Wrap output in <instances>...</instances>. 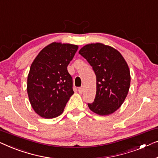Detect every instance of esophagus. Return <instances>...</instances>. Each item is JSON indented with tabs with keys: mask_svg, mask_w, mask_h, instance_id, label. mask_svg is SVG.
I'll return each instance as SVG.
<instances>
[{
	"mask_svg": "<svg viewBox=\"0 0 158 158\" xmlns=\"http://www.w3.org/2000/svg\"><path fill=\"white\" fill-rule=\"evenodd\" d=\"M84 86H81V87H80V88H79V89H78V91H79V94H82V93L84 92Z\"/></svg>",
	"mask_w": 158,
	"mask_h": 158,
	"instance_id": "34e87169",
	"label": "esophagus"
}]
</instances>
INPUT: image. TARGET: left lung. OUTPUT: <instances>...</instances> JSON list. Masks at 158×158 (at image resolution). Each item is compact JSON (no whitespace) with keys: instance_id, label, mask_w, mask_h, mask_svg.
Segmentation results:
<instances>
[{"instance_id":"left-lung-1","label":"left lung","mask_w":158,"mask_h":158,"mask_svg":"<svg viewBox=\"0 0 158 158\" xmlns=\"http://www.w3.org/2000/svg\"><path fill=\"white\" fill-rule=\"evenodd\" d=\"M79 54L87 60L97 77L96 97L89 108L102 116L112 114L123 104L130 89L127 63L120 52L102 43L86 44Z\"/></svg>"}]
</instances>
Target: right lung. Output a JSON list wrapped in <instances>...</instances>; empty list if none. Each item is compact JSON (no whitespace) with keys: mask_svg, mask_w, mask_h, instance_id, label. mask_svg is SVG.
<instances>
[{"mask_svg":"<svg viewBox=\"0 0 158 158\" xmlns=\"http://www.w3.org/2000/svg\"><path fill=\"white\" fill-rule=\"evenodd\" d=\"M79 46L53 42L39 53L31 65L27 93L35 112L46 119L55 118L64 112L74 94L72 78L67 66Z\"/></svg>","mask_w":158,"mask_h":158,"instance_id":"1","label":"right lung"}]
</instances>
